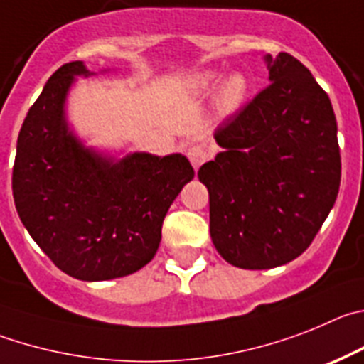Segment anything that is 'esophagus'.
Listing matches in <instances>:
<instances>
[{
	"label": "esophagus",
	"mask_w": 364,
	"mask_h": 364,
	"mask_svg": "<svg viewBox=\"0 0 364 364\" xmlns=\"http://www.w3.org/2000/svg\"><path fill=\"white\" fill-rule=\"evenodd\" d=\"M186 156H188V159H190V163H192V166H194V168L198 170L199 166H201L203 163L206 161V158H208V152H206L205 146L194 145V146H190V149L186 150Z\"/></svg>",
	"instance_id": "esophagus-1"
}]
</instances>
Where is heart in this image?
Segmentation results:
<instances>
[{"label": "heart", "instance_id": "obj_1", "mask_svg": "<svg viewBox=\"0 0 364 364\" xmlns=\"http://www.w3.org/2000/svg\"><path fill=\"white\" fill-rule=\"evenodd\" d=\"M219 77H221V74L215 70L198 72V74H194V76H190L188 80H186V88H188V92H192L194 96H205V94L214 90ZM248 88H250V83H248L247 76L241 74V72H235V74H230L228 77H225V80L219 83V87L215 88V114H218L219 117L234 116V114L243 107L245 101H247Z\"/></svg>", "mask_w": 364, "mask_h": 364}]
</instances>
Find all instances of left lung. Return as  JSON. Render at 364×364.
<instances>
[{"label":"left lung","mask_w":364,"mask_h":364,"mask_svg":"<svg viewBox=\"0 0 364 364\" xmlns=\"http://www.w3.org/2000/svg\"><path fill=\"white\" fill-rule=\"evenodd\" d=\"M263 60L270 85L215 130L223 150L198 172L210 198L212 243L227 263L247 270L303 254L341 183L330 97L294 55Z\"/></svg>","instance_id":"1"}]
</instances>
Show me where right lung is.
<instances>
[{"mask_svg":"<svg viewBox=\"0 0 364 364\" xmlns=\"http://www.w3.org/2000/svg\"><path fill=\"white\" fill-rule=\"evenodd\" d=\"M83 61L50 76L18 136L12 194L19 219L55 267L81 281L125 277L152 261L163 219L194 168L183 154L103 152L72 130L67 100Z\"/></svg>","mask_w":364,"mask_h":364,"instance_id":"1","label":"right lung"}]
</instances>
